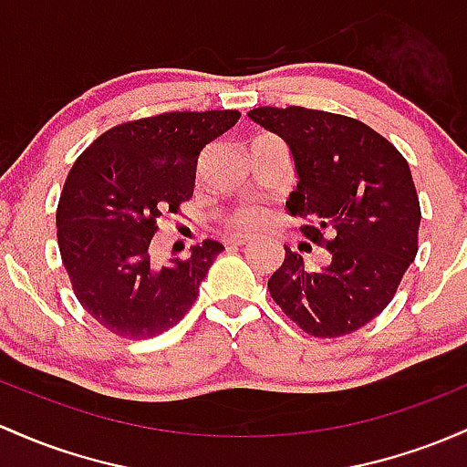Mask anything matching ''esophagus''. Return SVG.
<instances>
[{
  "label": "esophagus",
  "mask_w": 467,
  "mask_h": 467,
  "mask_svg": "<svg viewBox=\"0 0 467 467\" xmlns=\"http://www.w3.org/2000/svg\"><path fill=\"white\" fill-rule=\"evenodd\" d=\"M250 239H253V237H248V234H230V237L225 239V244L234 245V248H237V245H245V244H248Z\"/></svg>",
  "instance_id": "1"
}]
</instances>
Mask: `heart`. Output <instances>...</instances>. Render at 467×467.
<instances>
[{"mask_svg":"<svg viewBox=\"0 0 467 467\" xmlns=\"http://www.w3.org/2000/svg\"><path fill=\"white\" fill-rule=\"evenodd\" d=\"M264 222V210L257 206H242L230 214V223L237 228H254Z\"/></svg>","mask_w":467,"mask_h":467,"instance_id":"1","label":"heart"}]
</instances>
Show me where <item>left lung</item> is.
Instances as JSON below:
<instances>
[{
  "mask_svg": "<svg viewBox=\"0 0 467 467\" xmlns=\"http://www.w3.org/2000/svg\"><path fill=\"white\" fill-rule=\"evenodd\" d=\"M248 117L290 146L299 183L285 208L306 219L301 233L332 254L324 270H308L285 248L268 281L270 296L312 337L350 335L381 315L417 257L421 208L406 157L346 115L261 106Z\"/></svg>",
  "mask_w": 467,
  "mask_h": 467,
  "instance_id": "8db88e82",
  "label": "left lung"
}]
</instances>
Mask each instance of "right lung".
Instances as JSON below:
<instances>
[{
  "label": "right lung",
  "mask_w": 467,
  "mask_h": 467,
  "mask_svg": "<svg viewBox=\"0 0 467 467\" xmlns=\"http://www.w3.org/2000/svg\"><path fill=\"white\" fill-rule=\"evenodd\" d=\"M239 110L163 112L126 121L77 157L57 206V244L75 296L112 335L141 341L186 317L223 245L206 239L188 259L152 264L161 214L192 197L203 148Z\"/></svg>",
  "instance_id": "obj_1"
}]
</instances>
